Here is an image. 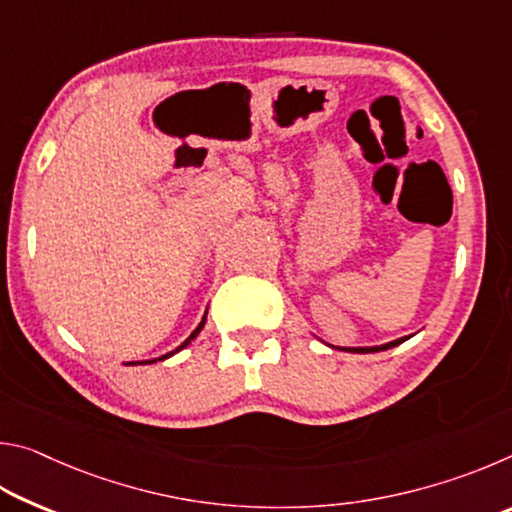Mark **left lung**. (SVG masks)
I'll list each match as a JSON object with an SVG mask.
<instances>
[{"label":"left lung","mask_w":512,"mask_h":512,"mask_svg":"<svg viewBox=\"0 0 512 512\" xmlns=\"http://www.w3.org/2000/svg\"><path fill=\"white\" fill-rule=\"evenodd\" d=\"M406 339H411V336H402V339H395V341L384 343V345H370V348H336V350H343V352H381V350L395 348V345L404 343ZM329 348H334V345H329Z\"/></svg>","instance_id":"8db88e82"}]
</instances>
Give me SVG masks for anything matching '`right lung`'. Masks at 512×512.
<instances>
[{
    "mask_svg": "<svg viewBox=\"0 0 512 512\" xmlns=\"http://www.w3.org/2000/svg\"><path fill=\"white\" fill-rule=\"evenodd\" d=\"M205 320H207V311H205V316H203V320H201V323H198V327L194 329V332H192V334H189V336H187V339H185L183 343H180V345H178V348H176V350H173V352H167V354H162V357H158V359H149V361H131V363H128V366H137V363H155V361H164V359H169V357H173V354H176V352H180V350H183V348H187V345H189V343H192V341L196 339V336H198V334H201V329L205 327Z\"/></svg>",
    "mask_w": 512,
    "mask_h": 512,
    "instance_id": "1",
    "label": "right lung"
}]
</instances>
